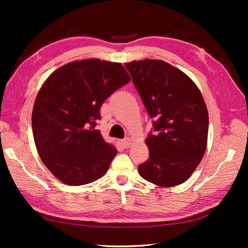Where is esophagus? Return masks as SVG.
Returning a JSON list of instances; mask_svg holds the SVG:
<instances>
[{"instance_id": "34e87169", "label": "esophagus", "mask_w": 248, "mask_h": 248, "mask_svg": "<svg viewBox=\"0 0 248 248\" xmlns=\"http://www.w3.org/2000/svg\"><path fill=\"white\" fill-rule=\"evenodd\" d=\"M131 144H132V140H131L130 138H125L124 140H123V145L124 148H129Z\"/></svg>"}]
</instances>
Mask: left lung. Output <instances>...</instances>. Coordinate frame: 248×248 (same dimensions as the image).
Wrapping results in <instances>:
<instances>
[{"mask_svg": "<svg viewBox=\"0 0 248 248\" xmlns=\"http://www.w3.org/2000/svg\"><path fill=\"white\" fill-rule=\"evenodd\" d=\"M152 120L146 144L149 159L139 165L145 180L159 186L186 181L207 148L209 116L198 87L166 62L144 60L124 65Z\"/></svg>", "mask_w": 248, "mask_h": 248, "instance_id": "left-lung-1", "label": "left lung"}]
</instances>
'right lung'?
Listing matches in <instances>:
<instances>
[{
    "label": "right lung",
    "instance_id": "right-lung-1",
    "mask_svg": "<svg viewBox=\"0 0 248 248\" xmlns=\"http://www.w3.org/2000/svg\"><path fill=\"white\" fill-rule=\"evenodd\" d=\"M130 80L119 62L85 60L59 68L45 82L31 128L40 159L62 182L83 186L108 171L117 150L96 130L100 108Z\"/></svg>",
    "mask_w": 248,
    "mask_h": 248
}]
</instances>
